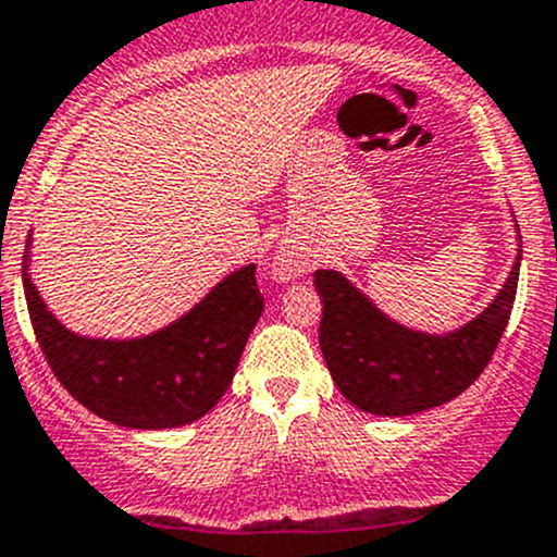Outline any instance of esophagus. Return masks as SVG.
Here are the masks:
<instances>
[{
  "mask_svg": "<svg viewBox=\"0 0 557 557\" xmlns=\"http://www.w3.org/2000/svg\"><path fill=\"white\" fill-rule=\"evenodd\" d=\"M309 257H304V253L295 251V248H282V251L273 257V273L278 282H293V278L309 273Z\"/></svg>",
  "mask_w": 557,
  "mask_h": 557,
  "instance_id": "1",
  "label": "esophagus"
}]
</instances>
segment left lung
<instances>
[{"instance_id": "left-lung-1", "label": "left lung", "mask_w": 557, "mask_h": 557, "mask_svg": "<svg viewBox=\"0 0 557 557\" xmlns=\"http://www.w3.org/2000/svg\"><path fill=\"white\" fill-rule=\"evenodd\" d=\"M520 259L522 240L495 300L446 336L399 325L338 270H317L320 349L344 399L372 416H412L457 399L479 380L506 331L520 282Z\"/></svg>"}]
</instances>
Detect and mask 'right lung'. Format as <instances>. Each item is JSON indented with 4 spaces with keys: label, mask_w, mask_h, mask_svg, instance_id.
<instances>
[{
    "label": "right lung",
    "mask_w": 557,
    "mask_h": 557,
    "mask_svg": "<svg viewBox=\"0 0 557 557\" xmlns=\"http://www.w3.org/2000/svg\"><path fill=\"white\" fill-rule=\"evenodd\" d=\"M29 257V240H26ZM257 264L215 284L188 314L141 338H87L67 331L29 278L24 295L51 372L87 410L116 426L172 429L202 418L230 388L248 336L264 309Z\"/></svg>",
    "instance_id": "1"
}]
</instances>
